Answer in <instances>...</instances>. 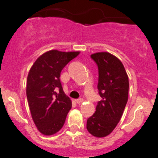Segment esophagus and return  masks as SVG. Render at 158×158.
I'll return each mask as SVG.
<instances>
[{"label": "esophagus", "instance_id": "obj_1", "mask_svg": "<svg viewBox=\"0 0 158 158\" xmlns=\"http://www.w3.org/2000/svg\"><path fill=\"white\" fill-rule=\"evenodd\" d=\"M76 102L78 103V104H80V103H82V102H83V98H77V99H76Z\"/></svg>", "mask_w": 158, "mask_h": 158}]
</instances>
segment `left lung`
I'll use <instances>...</instances> for the list:
<instances>
[{"label":"left lung","instance_id":"8db88e82","mask_svg":"<svg viewBox=\"0 0 158 158\" xmlns=\"http://www.w3.org/2000/svg\"><path fill=\"white\" fill-rule=\"evenodd\" d=\"M98 69V102L95 113L87 120L86 128L93 136L111 133L120 121L128 98V77L122 62L107 52L91 55Z\"/></svg>","mask_w":158,"mask_h":158}]
</instances>
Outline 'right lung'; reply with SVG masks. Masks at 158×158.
I'll use <instances>...</instances> for the list:
<instances>
[{
	"label": "right lung",
	"instance_id": "obj_1",
	"mask_svg": "<svg viewBox=\"0 0 158 158\" xmlns=\"http://www.w3.org/2000/svg\"><path fill=\"white\" fill-rule=\"evenodd\" d=\"M79 52L50 50L41 55L32 66L27 82L32 118L45 135L58 132L72 108L70 98L63 92L60 73Z\"/></svg>",
	"mask_w": 158,
	"mask_h": 158
}]
</instances>
